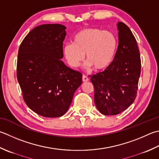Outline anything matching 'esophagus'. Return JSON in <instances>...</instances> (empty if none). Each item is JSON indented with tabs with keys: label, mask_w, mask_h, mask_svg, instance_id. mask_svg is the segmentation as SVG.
Instances as JSON below:
<instances>
[{
	"label": "esophagus",
	"mask_w": 159,
	"mask_h": 159,
	"mask_svg": "<svg viewBox=\"0 0 159 159\" xmlns=\"http://www.w3.org/2000/svg\"><path fill=\"white\" fill-rule=\"evenodd\" d=\"M83 82H87V81H88L89 80V78L87 76H85V75H83Z\"/></svg>",
	"instance_id": "obj_1"
}]
</instances>
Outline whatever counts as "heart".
<instances>
[{"instance_id":"obj_1","label":"heart","mask_w":159,"mask_h":159,"mask_svg":"<svg viewBox=\"0 0 159 159\" xmlns=\"http://www.w3.org/2000/svg\"><path fill=\"white\" fill-rule=\"evenodd\" d=\"M118 48L114 34L98 28H86L74 35L73 43L63 45L65 58L71 67H77L84 58L88 61L85 67L102 70L112 63Z\"/></svg>"}]
</instances>
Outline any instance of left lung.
<instances>
[{"instance_id":"8db88e82","label":"left lung","mask_w":159,"mask_h":159,"mask_svg":"<svg viewBox=\"0 0 159 159\" xmlns=\"http://www.w3.org/2000/svg\"><path fill=\"white\" fill-rule=\"evenodd\" d=\"M119 45L112 63L91 76L96 107L104 115H116L130 106L137 94L141 58L137 43L125 23H117Z\"/></svg>"}]
</instances>
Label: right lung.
Instances as JSON below:
<instances>
[{
	"label": "right lung",
	"instance_id": "obj_1",
	"mask_svg": "<svg viewBox=\"0 0 159 159\" xmlns=\"http://www.w3.org/2000/svg\"><path fill=\"white\" fill-rule=\"evenodd\" d=\"M65 30L60 24L37 26L18 49L16 74L24 101L34 112L47 118L65 114L82 83V74L61 61Z\"/></svg>",
	"mask_w": 159,
	"mask_h": 159
}]
</instances>
